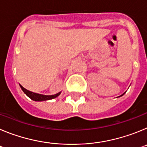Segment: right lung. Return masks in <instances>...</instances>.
Segmentation results:
<instances>
[{
  "instance_id": "obj_1",
  "label": "right lung",
  "mask_w": 147,
  "mask_h": 147,
  "mask_svg": "<svg viewBox=\"0 0 147 147\" xmlns=\"http://www.w3.org/2000/svg\"><path fill=\"white\" fill-rule=\"evenodd\" d=\"M20 88H21L22 90H23L24 93L26 94L27 96L29 97L31 99L34 100V101H37V102H41V101H46V100H50L52 99V98H56V97H57L60 93H58L57 94L54 95H51V96H45V95H42V94H38V93H33V92H31L28 90H26V88H23L22 85H20Z\"/></svg>"
}]
</instances>
